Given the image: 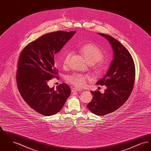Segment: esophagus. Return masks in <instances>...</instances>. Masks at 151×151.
Masks as SVG:
<instances>
[{
    "mask_svg": "<svg viewBox=\"0 0 151 151\" xmlns=\"http://www.w3.org/2000/svg\"><path fill=\"white\" fill-rule=\"evenodd\" d=\"M81 89H79V88H73L71 89V92H79L80 91Z\"/></svg>",
    "mask_w": 151,
    "mask_h": 151,
    "instance_id": "obj_1",
    "label": "esophagus"
}]
</instances>
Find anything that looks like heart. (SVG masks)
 <instances>
[{
	"instance_id": "b5f03b06",
	"label": "heart",
	"mask_w": 151,
	"mask_h": 151,
	"mask_svg": "<svg viewBox=\"0 0 151 151\" xmlns=\"http://www.w3.org/2000/svg\"><path fill=\"white\" fill-rule=\"evenodd\" d=\"M79 50L86 58L88 63L93 65L97 62L95 65V71L97 73L100 74L103 71L105 66L104 63L100 60L103 58L104 54L100 48L93 44L88 43L81 46ZM71 55L72 52L71 51H68L66 53L63 60V63L65 66H67L69 64ZM89 79L90 76L88 75L74 73L68 76L67 80L74 86L83 87L86 84L87 81Z\"/></svg>"
}]
</instances>
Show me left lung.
<instances>
[{"instance_id": "left-lung-1", "label": "left lung", "mask_w": 151, "mask_h": 151, "mask_svg": "<svg viewBox=\"0 0 151 151\" xmlns=\"http://www.w3.org/2000/svg\"><path fill=\"white\" fill-rule=\"evenodd\" d=\"M99 35L110 43L113 59L106 74L96 83L107 86L104 93L91 91L93 99L86 106L94 114L103 116L116 110L128 99L134 87L135 69L132 58L122 43L107 35Z\"/></svg>"}]
</instances>
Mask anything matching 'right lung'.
I'll use <instances>...</instances> for the list:
<instances>
[{
    "mask_svg": "<svg viewBox=\"0 0 151 151\" xmlns=\"http://www.w3.org/2000/svg\"><path fill=\"white\" fill-rule=\"evenodd\" d=\"M76 31L49 33L29 43L18 60L16 81L24 101L37 112L46 116L58 113L71 94L69 86L62 83L50 88L47 81L57 76L54 55Z\"/></svg>",
    "mask_w": 151,
    "mask_h": 151,
    "instance_id": "right-lung-1",
    "label": "right lung"
}]
</instances>
